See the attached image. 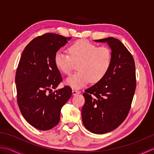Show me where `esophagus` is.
Returning a JSON list of instances; mask_svg holds the SVG:
<instances>
[{
    "mask_svg": "<svg viewBox=\"0 0 154 154\" xmlns=\"http://www.w3.org/2000/svg\"><path fill=\"white\" fill-rule=\"evenodd\" d=\"M72 93H73V95H76V94H78L80 93V91L77 90V89H73V91H72Z\"/></svg>",
    "mask_w": 154,
    "mask_h": 154,
    "instance_id": "1",
    "label": "esophagus"
}]
</instances>
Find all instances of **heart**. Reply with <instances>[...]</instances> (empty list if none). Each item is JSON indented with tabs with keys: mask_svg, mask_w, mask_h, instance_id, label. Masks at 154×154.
I'll list each match as a JSON object with an SVG mask.
<instances>
[{
	"mask_svg": "<svg viewBox=\"0 0 154 154\" xmlns=\"http://www.w3.org/2000/svg\"><path fill=\"white\" fill-rule=\"evenodd\" d=\"M69 54L59 50L54 55L55 66L62 73L70 74L75 63L79 71L71 75L67 83L74 89L85 86L91 81L99 82L109 72L112 62V53L106 46L99 47L86 40H80L71 44Z\"/></svg>",
	"mask_w": 154,
	"mask_h": 154,
	"instance_id": "b5f03b06",
	"label": "heart"
}]
</instances>
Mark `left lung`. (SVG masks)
<instances>
[{"instance_id": "left-lung-1", "label": "left lung", "mask_w": 154, "mask_h": 154, "mask_svg": "<svg viewBox=\"0 0 154 154\" xmlns=\"http://www.w3.org/2000/svg\"><path fill=\"white\" fill-rule=\"evenodd\" d=\"M95 41L107 42L112 62L103 79L85 91L81 114L88 130L102 134L119 127L130 112L136 87V67L131 53L118 39Z\"/></svg>"}]
</instances>
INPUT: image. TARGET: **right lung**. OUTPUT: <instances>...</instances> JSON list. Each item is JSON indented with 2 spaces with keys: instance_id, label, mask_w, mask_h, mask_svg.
<instances>
[{
  "instance_id": "add662e5",
  "label": "right lung",
  "mask_w": 154,
  "mask_h": 154,
  "mask_svg": "<svg viewBox=\"0 0 154 154\" xmlns=\"http://www.w3.org/2000/svg\"><path fill=\"white\" fill-rule=\"evenodd\" d=\"M71 38L48 32L33 39L23 51L16 69L20 110L30 125L40 130L57 125L62 106L71 97L68 86L52 92L63 81L54 55Z\"/></svg>"
}]
</instances>
